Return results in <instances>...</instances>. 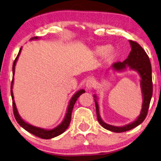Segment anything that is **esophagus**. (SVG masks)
Here are the masks:
<instances>
[{"mask_svg":"<svg viewBox=\"0 0 161 161\" xmlns=\"http://www.w3.org/2000/svg\"><path fill=\"white\" fill-rule=\"evenodd\" d=\"M94 84H95V79L94 77L90 76L88 77V79L86 81V87L88 88H92V87L94 86Z\"/></svg>","mask_w":161,"mask_h":161,"instance_id":"obj_1","label":"esophagus"}]
</instances>
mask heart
<instances>
[{"mask_svg":"<svg viewBox=\"0 0 161 161\" xmlns=\"http://www.w3.org/2000/svg\"><path fill=\"white\" fill-rule=\"evenodd\" d=\"M93 53L95 56H101L104 53V60L106 62H110L115 57V51L111 46H97L94 49Z\"/></svg>","mask_w":161,"mask_h":161,"instance_id":"b5f03b06","label":"heart"}]
</instances>
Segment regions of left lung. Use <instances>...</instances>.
Returning a JSON list of instances; mask_svg holds the SVG:
<instances>
[{"instance_id": "obj_1", "label": "left lung", "mask_w": 161, "mask_h": 161, "mask_svg": "<svg viewBox=\"0 0 161 161\" xmlns=\"http://www.w3.org/2000/svg\"><path fill=\"white\" fill-rule=\"evenodd\" d=\"M132 51L126 59L123 62L114 63L113 67L116 70L124 69L125 68L129 67L132 69H136L138 72L141 76V86L143 94V104L141 114L138 117V119L132 123L125 125L123 127H116L114 125H110L105 123L101 119L99 115V108L97 101L95 100L96 112H97V118L99 123L108 130L112 131L114 132H123L138 126V125L145 120L148 112L149 105H150L151 99L153 93V82H152V74H151V65L149 57L146 53L141 45L136 42L132 40H129Z\"/></svg>"}]
</instances>
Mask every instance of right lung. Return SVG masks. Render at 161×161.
Instances as JSON below:
<instances>
[{"mask_svg": "<svg viewBox=\"0 0 161 161\" xmlns=\"http://www.w3.org/2000/svg\"><path fill=\"white\" fill-rule=\"evenodd\" d=\"M38 37H33V38H31V39H37ZM21 49L22 47L20 48L19 53H18L17 57H16L15 60H14V64H13V74L14 75V72H15V65L16 60H17L18 57H19V54L21 52ZM13 83H14V78L12 79V82H11V96H12V100H13V110H14V116H15L16 120L17 121V123L21 125L22 127L24 129L28 131L29 132L32 133L34 136H37V137L43 138V139H50V138H52L56 137V136H60V134H62L63 132H64L66 131V129L68 128L69 126L70 121H71V114H72V111H73V107H74V104L75 103V101H77L78 97L82 95V93H84L85 90H80L78 92L75 94L74 96L72 97V99L70 100V102L69 104V107L67 108V112H66V114L65 116V118H64V121L62 122V123L60 125H59L58 126L56 127V128L51 129V130H45V129H42L41 128H37V127L32 126V125L28 124V123L24 122L23 119L20 118V116L19 114H18L17 110H16V104L15 102L14 101V95H13V91H12V88H13Z\"/></svg>", "mask_w": 161, "mask_h": 161, "instance_id": "1", "label": "right lung"}]
</instances>
